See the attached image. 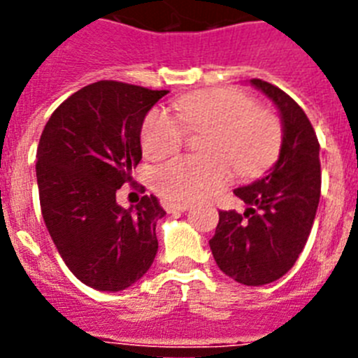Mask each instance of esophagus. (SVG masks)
<instances>
[{
    "label": "esophagus",
    "instance_id": "obj_1",
    "mask_svg": "<svg viewBox=\"0 0 358 358\" xmlns=\"http://www.w3.org/2000/svg\"><path fill=\"white\" fill-rule=\"evenodd\" d=\"M189 208H192L189 202H170V204H166L169 211H188Z\"/></svg>",
    "mask_w": 358,
    "mask_h": 358
}]
</instances>
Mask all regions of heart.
Returning a JSON list of instances; mask_svg holds the SVG:
<instances>
[{
	"mask_svg": "<svg viewBox=\"0 0 358 358\" xmlns=\"http://www.w3.org/2000/svg\"><path fill=\"white\" fill-rule=\"evenodd\" d=\"M177 116L152 109L141 127V148L152 159L166 157L182 147L188 131H206L204 150L210 156H179L154 172V186L172 201H199L213 195L236 172L255 176L276 159L281 125L252 98L235 90H204L176 100Z\"/></svg>",
	"mask_w": 358,
	"mask_h": 358,
	"instance_id": "1",
	"label": "heart"
}]
</instances>
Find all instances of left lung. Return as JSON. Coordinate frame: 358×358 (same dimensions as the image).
<instances>
[{
    "label": "left lung",
    "mask_w": 358,
    "mask_h": 358,
    "mask_svg": "<svg viewBox=\"0 0 358 358\" xmlns=\"http://www.w3.org/2000/svg\"><path fill=\"white\" fill-rule=\"evenodd\" d=\"M251 85L280 110V156L262 179L235 189L248 204L242 215L218 211L210 248L226 276L260 287L289 273L305 248L321 197V164L317 136L305 110L276 85L260 78Z\"/></svg>",
    "instance_id": "left-lung-1"
}]
</instances>
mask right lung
<instances>
[{
    "mask_svg": "<svg viewBox=\"0 0 358 358\" xmlns=\"http://www.w3.org/2000/svg\"><path fill=\"white\" fill-rule=\"evenodd\" d=\"M169 91L100 80L73 93L50 116L37 147L44 224L64 264L84 285L125 290L157 252L154 195L123 210L116 192L141 161V127Z\"/></svg>",
    "mask_w": 358,
    "mask_h": 358,
    "instance_id": "add662e5",
    "label": "right lung"
}]
</instances>
